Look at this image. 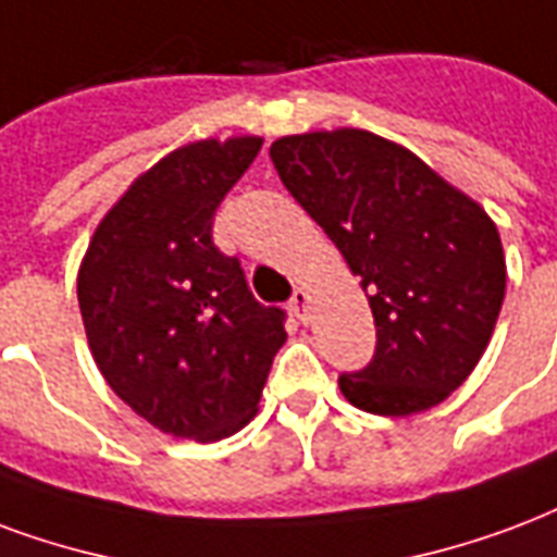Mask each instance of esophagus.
I'll return each instance as SVG.
<instances>
[{
  "mask_svg": "<svg viewBox=\"0 0 557 557\" xmlns=\"http://www.w3.org/2000/svg\"><path fill=\"white\" fill-rule=\"evenodd\" d=\"M307 304H310V295H307V289H304V286H298V289L292 292L289 307L300 321H307Z\"/></svg>",
  "mask_w": 557,
  "mask_h": 557,
  "instance_id": "esophagus-1",
  "label": "esophagus"
}]
</instances>
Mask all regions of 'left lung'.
Masks as SVG:
<instances>
[{"instance_id": "obj_1", "label": "left lung", "mask_w": 557, "mask_h": 557, "mask_svg": "<svg viewBox=\"0 0 557 557\" xmlns=\"http://www.w3.org/2000/svg\"><path fill=\"white\" fill-rule=\"evenodd\" d=\"M271 162L372 307L374 357L339 374L342 395L377 416L446 401L481 360L505 300V253L487 212L366 129L286 135L271 144Z\"/></svg>"}]
</instances>
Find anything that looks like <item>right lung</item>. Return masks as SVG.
<instances>
[{
	"label": "right lung",
	"mask_w": 557,
	"mask_h": 557,
	"mask_svg": "<svg viewBox=\"0 0 557 557\" xmlns=\"http://www.w3.org/2000/svg\"><path fill=\"white\" fill-rule=\"evenodd\" d=\"M262 138L168 152L111 206L82 259L79 310L114 393L162 434L215 443L257 416L286 312L262 307L212 218Z\"/></svg>",
	"instance_id": "1"
}]
</instances>
